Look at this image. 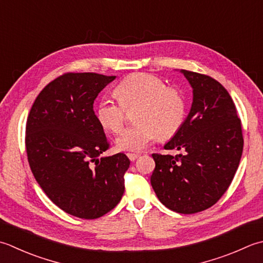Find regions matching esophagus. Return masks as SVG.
<instances>
[{
	"mask_svg": "<svg viewBox=\"0 0 263 263\" xmlns=\"http://www.w3.org/2000/svg\"><path fill=\"white\" fill-rule=\"evenodd\" d=\"M139 156H140V155H139V154H133V153H128L127 154L128 159H130V161H132V162H135Z\"/></svg>",
	"mask_w": 263,
	"mask_h": 263,
	"instance_id": "34e87169",
	"label": "esophagus"
}]
</instances>
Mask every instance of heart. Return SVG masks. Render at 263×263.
Here are the masks:
<instances>
[{
	"mask_svg": "<svg viewBox=\"0 0 263 263\" xmlns=\"http://www.w3.org/2000/svg\"><path fill=\"white\" fill-rule=\"evenodd\" d=\"M117 100H100L97 118L105 130L118 133L125 125L126 111L135 112L137 125L123 131L116 139L117 149L140 152L159 137L162 140L176 136L187 116V101L178 87L151 74L126 77L115 87Z\"/></svg>",
	"mask_w": 263,
	"mask_h": 263,
	"instance_id": "1",
	"label": "heart"
}]
</instances>
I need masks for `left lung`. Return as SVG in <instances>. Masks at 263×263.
<instances>
[{
	"label": "left lung",
	"instance_id": "8db88e82",
	"mask_svg": "<svg viewBox=\"0 0 263 263\" xmlns=\"http://www.w3.org/2000/svg\"><path fill=\"white\" fill-rule=\"evenodd\" d=\"M180 71L193 87V104L182 127L164 148L181 154H153L156 165L151 182L167 209L193 214L211 208L227 192L244 140L228 91L208 75Z\"/></svg>",
	"mask_w": 263,
	"mask_h": 263
}]
</instances>
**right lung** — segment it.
<instances>
[{
  "instance_id": "1",
  "label": "right lung",
  "mask_w": 263,
  "mask_h": 263,
  "mask_svg": "<svg viewBox=\"0 0 263 263\" xmlns=\"http://www.w3.org/2000/svg\"><path fill=\"white\" fill-rule=\"evenodd\" d=\"M116 79L96 73H67L36 98L26 124V152L36 181L66 213L97 219L124 194L125 154L100 157L109 148L93 102Z\"/></svg>"
}]
</instances>
